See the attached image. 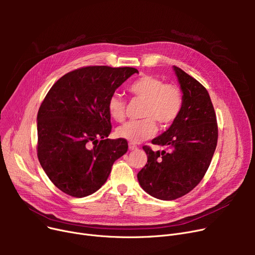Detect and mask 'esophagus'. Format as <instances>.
I'll return each mask as SVG.
<instances>
[{"label":"esophagus","instance_id":"obj_1","mask_svg":"<svg viewBox=\"0 0 255 255\" xmlns=\"http://www.w3.org/2000/svg\"><path fill=\"white\" fill-rule=\"evenodd\" d=\"M129 150L130 151H135V150H137V146L134 144V143H129Z\"/></svg>","mask_w":255,"mask_h":255}]
</instances>
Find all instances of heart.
<instances>
[{"label":"heart","instance_id":"1","mask_svg":"<svg viewBox=\"0 0 255 255\" xmlns=\"http://www.w3.org/2000/svg\"><path fill=\"white\" fill-rule=\"evenodd\" d=\"M133 97L143 100L140 116L136 121H128L117 129V135L132 143H139L149 139L156 133V123L161 128L169 127L181 114L183 93L172 84H165L154 75H141L129 88ZM110 116L121 122L125 118L126 101L118 93H114L107 100Z\"/></svg>","mask_w":255,"mask_h":255}]
</instances>
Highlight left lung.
I'll use <instances>...</instances> for the list:
<instances>
[{"mask_svg": "<svg viewBox=\"0 0 255 255\" xmlns=\"http://www.w3.org/2000/svg\"><path fill=\"white\" fill-rule=\"evenodd\" d=\"M183 93V107L175 123L153 144L167 151L142 146L148 163L137 173L141 188L153 197L172 200L190 192L203 180L218 139L216 114L206 88L173 66Z\"/></svg>", "mask_w": 255, "mask_h": 255, "instance_id": "obj_1", "label": "left lung"}]
</instances>
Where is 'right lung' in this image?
<instances>
[{"label": "right lung", "mask_w": 255, "mask_h": 255, "mask_svg": "<svg viewBox=\"0 0 255 255\" xmlns=\"http://www.w3.org/2000/svg\"><path fill=\"white\" fill-rule=\"evenodd\" d=\"M134 73L131 67H83L62 76L46 94L37 115V155L64 193L85 197L96 192L127 152L126 139L107 138V100Z\"/></svg>", "instance_id": "add662e5"}]
</instances>
